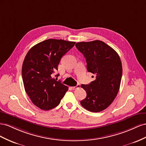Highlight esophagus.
Masks as SVG:
<instances>
[{"instance_id":"34e87169","label":"esophagus","mask_w":146,"mask_h":146,"mask_svg":"<svg viewBox=\"0 0 146 146\" xmlns=\"http://www.w3.org/2000/svg\"><path fill=\"white\" fill-rule=\"evenodd\" d=\"M80 84H77L76 86H73V87H72V89L73 90H76L78 88H80Z\"/></svg>"}]
</instances>
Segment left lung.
<instances>
[{
    "label": "left lung",
    "instance_id": "left-lung-1",
    "mask_svg": "<svg viewBox=\"0 0 146 146\" xmlns=\"http://www.w3.org/2000/svg\"><path fill=\"white\" fill-rule=\"evenodd\" d=\"M75 46L86 58L87 71L96 76L90 84L81 86L87 94L81 105L90 112H100L118 94L122 75L121 60L114 49L100 40L82 41Z\"/></svg>",
    "mask_w": 146,
    "mask_h": 146
}]
</instances>
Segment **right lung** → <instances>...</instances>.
Here are the masks:
<instances>
[{
  "label": "right lung",
  "mask_w": 146,
  "mask_h": 146,
  "mask_svg": "<svg viewBox=\"0 0 146 146\" xmlns=\"http://www.w3.org/2000/svg\"><path fill=\"white\" fill-rule=\"evenodd\" d=\"M74 44L63 40H46L31 48L25 57L22 66L24 89L40 109L46 111L56 107L68 90L67 86L52 76L62 56Z\"/></svg>",
  "instance_id": "1"
}]
</instances>
